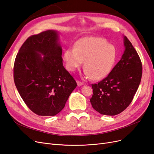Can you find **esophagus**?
<instances>
[{"label":"esophagus","instance_id":"34e87169","mask_svg":"<svg viewBox=\"0 0 154 154\" xmlns=\"http://www.w3.org/2000/svg\"><path fill=\"white\" fill-rule=\"evenodd\" d=\"M77 85H78V86L80 87V86H82V85H83V83H82V82H79V81H77Z\"/></svg>","mask_w":154,"mask_h":154}]
</instances>
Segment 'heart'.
<instances>
[{
	"instance_id": "heart-1",
	"label": "heart",
	"mask_w": 154,
	"mask_h": 154,
	"mask_svg": "<svg viewBox=\"0 0 154 154\" xmlns=\"http://www.w3.org/2000/svg\"><path fill=\"white\" fill-rule=\"evenodd\" d=\"M118 53L114 45L109 44L104 38L85 37L78 40L74 48L66 49L62 59L66 69L76 71L83 62V73L87 78L100 80L112 71L117 59Z\"/></svg>"
}]
</instances>
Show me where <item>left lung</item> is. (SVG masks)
I'll return each mask as SVG.
<instances>
[{"label":"left lung","mask_w":154,"mask_h":154,"mask_svg":"<svg viewBox=\"0 0 154 154\" xmlns=\"http://www.w3.org/2000/svg\"><path fill=\"white\" fill-rule=\"evenodd\" d=\"M125 50L112 71L97 84H92L91 103L101 115L113 116L125 110L132 102L141 82L142 64L137 51L126 36Z\"/></svg>","instance_id":"left-lung-1"}]
</instances>
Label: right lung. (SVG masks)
<instances>
[{"instance_id": "right-lung-1", "label": "right lung", "mask_w": 154, "mask_h": 154, "mask_svg": "<svg viewBox=\"0 0 154 154\" xmlns=\"http://www.w3.org/2000/svg\"><path fill=\"white\" fill-rule=\"evenodd\" d=\"M58 31L48 30L26 39L16 57L14 81L29 108L40 116H54L64 108L76 87L63 66Z\"/></svg>"}]
</instances>
